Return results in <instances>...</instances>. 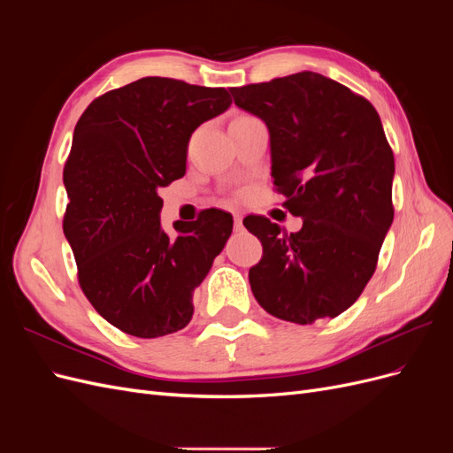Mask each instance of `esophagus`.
<instances>
[{
    "label": "esophagus",
    "mask_w": 453,
    "mask_h": 453,
    "mask_svg": "<svg viewBox=\"0 0 453 453\" xmlns=\"http://www.w3.org/2000/svg\"><path fill=\"white\" fill-rule=\"evenodd\" d=\"M234 230L236 232H242L243 230V217L240 213L234 215Z\"/></svg>",
    "instance_id": "esophagus-1"
}]
</instances>
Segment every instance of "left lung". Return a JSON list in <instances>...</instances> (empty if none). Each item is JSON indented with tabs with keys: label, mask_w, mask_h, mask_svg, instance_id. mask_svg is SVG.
Wrapping results in <instances>:
<instances>
[{
	"label": "left lung",
	"mask_w": 453,
	"mask_h": 453,
	"mask_svg": "<svg viewBox=\"0 0 453 453\" xmlns=\"http://www.w3.org/2000/svg\"><path fill=\"white\" fill-rule=\"evenodd\" d=\"M230 94L266 125L273 185L304 219L291 236L266 217L243 219L263 243L250 270L257 303L298 325L336 318L372 278L393 223L395 158L380 115L363 96L313 72Z\"/></svg>",
	"instance_id": "8db88e82"
}]
</instances>
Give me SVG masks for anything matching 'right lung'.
I'll list each match as a JSON object with an SVG mask.
<instances>
[{"instance_id": "obj_1", "label": "right lung", "mask_w": 453, "mask_h": 453, "mask_svg": "<svg viewBox=\"0 0 453 453\" xmlns=\"http://www.w3.org/2000/svg\"><path fill=\"white\" fill-rule=\"evenodd\" d=\"M225 88L143 77L96 98L81 115L64 185V234L94 310L122 333L158 338L193 318V295L232 234V215L160 226L158 190L187 168L193 132L230 107Z\"/></svg>"}]
</instances>
